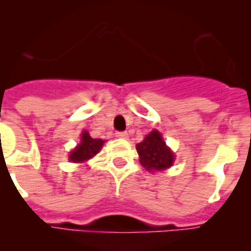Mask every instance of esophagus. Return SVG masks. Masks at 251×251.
Wrapping results in <instances>:
<instances>
[{
  "label": "esophagus",
  "instance_id": "obj_1",
  "mask_svg": "<svg viewBox=\"0 0 251 251\" xmlns=\"http://www.w3.org/2000/svg\"><path fill=\"white\" fill-rule=\"evenodd\" d=\"M115 136L118 137V138L127 139L128 138V133L127 132H117V133H115Z\"/></svg>",
  "mask_w": 251,
  "mask_h": 251
}]
</instances>
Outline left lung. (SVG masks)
<instances>
[{
	"label": "left lung",
	"instance_id": "left-lung-1",
	"mask_svg": "<svg viewBox=\"0 0 251 251\" xmlns=\"http://www.w3.org/2000/svg\"><path fill=\"white\" fill-rule=\"evenodd\" d=\"M136 148L141 165L151 172L163 171L174 165V152L166 146V142L157 129H153L148 136H146Z\"/></svg>",
	"mask_w": 251,
	"mask_h": 251
}]
</instances>
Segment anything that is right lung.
Returning a JSON list of instances; mask_svg holds the SVG:
<instances>
[{"instance_id": "obj_1", "label": "right lung", "mask_w": 251, "mask_h": 251, "mask_svg": "<svg viewBox=\"0 0 251 251\" xmlns=\"http://www.w3.org/2000/svg\"><path fill=\"white\" fill-rule=\"evenodd\" d=\"M104 142L105 141L103 139L92 138L89 133L84 130L81 133L80 143L69 154V161L74 162V163H80V162H86L88 159L93 158L103 147Z\"/></svg>"}]
</instances>
